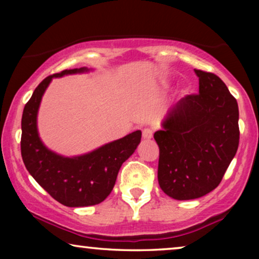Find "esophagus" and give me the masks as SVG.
Segmentation results:
<instances>
[{
  "mask_svg": "<svg viewBox=\"0 0 259 259\" xmlns=\"http://www.w3.org/2000/svg\"><path fill=\"white\" fill-rule=\"evenodd\" d=\"M143 138L144 139H152L153 138V130L151 128H144L143 130Z\"/></svg>",
  "mask_w": 259,
  "mask_h": 259,
  "instance_id": "obj_1",
  "label": "esophagus"
}]
</instances>
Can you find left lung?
<instances>
[{"instance_id":"left-lung-1","label":"left lung","mask_w":259,"mask_h":259,"mask_svg":"<svg viewBox=\"0 0 259 259\" xmlns=\"http://www.w3.org/2000/svg\"><path fill=\"white\" fill-rule=\"evenodd\" d=\"M199 94L180 99L154 133L158 182L177 200L200 198L222 182L239 144L238 104L221 77L194 69Z\"/></svg>"}]
</instances>
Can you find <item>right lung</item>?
<instances>
[{
  "instance_id": "obj_1",
  "label": "right lung",
  "mask_w": 259,
  "mask_h": 259,
  "mask_svg": "<svg viewBox=\"0 0 259 259\" xmlns=\"http://www.w3.org/2000/svg\"><path fill=\"white\" fill-rule=\"evenodd\" d=\"M88 70L86 67L66 69L46 77L24 106L21 121V154L24 166L38 185L55 200L69 207L91 206L104 201L114 187L122 162L133 154L141 140V132L136 131L93 152L73 158L62 157L45 146L36 125L45 91L53 77Z\"/></svg>"
}]
</instances>
